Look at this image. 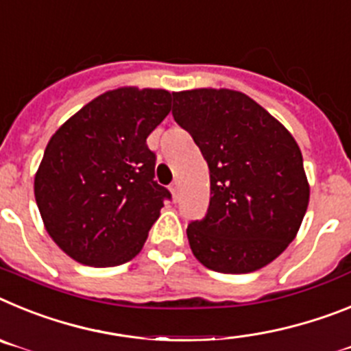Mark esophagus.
<instances>
[{"label":"esophagus","mask_w":351,"mask_h":351,"mask_svg":"<svg viewBox=\"0 0 351 351\" xmlns=\"http://www.w3.org/2000/svg\"><path fill=\"white\" fill-rule=\"evenodd\" d=\"M169 191H171V194H173V197H178V193H180V184L178 182H173L171 184V187H169Z\"/></svg>","instance_id":"obj_1"}]
</instances>
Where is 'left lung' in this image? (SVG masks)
Returning a JSON list of instances; mask_svg holds the SVG:
<instances>
[{
	"mask_svg": "<svg viewBox=\"0 0 351 351\" xmlns=\"http://www.w3.org/2000/svg\"><path fill=\"white\" fill-rule=\"evenodd\" d=\"M173 117L210 169V206L187 228L201 265L222 274L260 270L297 237L309 205L302 152L281 121L242 91L173 93Z\"/></svg>",
	"mask_w": 351,
	"mask_h": 351,
	"instance_id": "left-lung-1",
	"label": "left lung"
}]
</instances>
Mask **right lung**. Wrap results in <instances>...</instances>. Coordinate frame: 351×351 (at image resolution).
<instances>
[{
  "label": "right lung",
  "instance_id": "1",
  "mask_svg": "<svg viewBox=\"0 0 351 351\" xmlns=\"http://www.w3.org/2000/svg\"><path fill=\"white\" fill-rule=\"evenodd\" d=\"M162 88L104 91L53 134L35 173L44 228L77 263L117 267L141 252L169 191L146 138L171 111Z\"/></svg>",
  "mask_w": 351,
  "mask_h": 351
}]
</instances>
